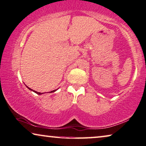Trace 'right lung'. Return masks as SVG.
I'll return each mask as SVG.
<instances>
[{"instance_id": "obj_1", "label": "right lung", "mask_w": 146, "mask_h": 146, "mask_svg": "<svg viewBox=\"0 0 146 146\" xmlns=\"http://www.w3.org/2000/svg\"><path fill=\"white\" fill-rule=\"evenodd\" d=\"M26 87L29 89V90H31V91H32V92H35V94H38V95H41V94H43V93H40V92H36V91H34V90H31V88H28L27 87V86H26ZM57 90H53V91H51V92H50V93H52V92H56V91Z\"/></svg>"}]
</instances>
